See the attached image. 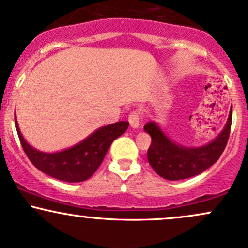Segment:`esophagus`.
I'll list each match as a JSON object with an SVG mask.
<instances>
[{
    "label": "esophagus",
    "mask_w": 248,
    "mask_h": 248,
    "mask_svg": "<svg viewBox=\"0 0 248 248\" xmlns=\"http://www.w3.org/2000/svg\"><path fill=\"white\" fill-rule=\"evenodd\" d=\"M128 121H129V124L132 128H138L140 126L141 122V114L139 110H134V112L130 113V115L128 116Z\"/></svg>",
    "instance_id": "1"
}]
</instances>
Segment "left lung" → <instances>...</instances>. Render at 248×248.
I'll use <instances>...</instances> for the list:
<instances>
[{
	"label": "left lung",
	"instance_id": "8db88e82",
	"mask_svg": "<svg viewBox=\"0 0 248 248\" xmlns=\"http://www.w3.org/2000/svg\"><path fill=\"white\" fill-rule=\"evenodd\" d=\"M232 107L226 124L215 140L202 147H184L170 140L156 122L144 124V132L152 136L148 162L161 177L169 181L186 179L203 172L215 164L223 154L230 136Z\"/></svg>",
	"mask_w": 248,
	"mask_h": 248
}]
</instances>
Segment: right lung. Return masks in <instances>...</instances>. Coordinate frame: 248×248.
<instances>
[{
  "mask_svg": "<svg viewBox=\"0 0 248 248\" xmlns=\"http://www.w3.org/2000/svg\"><path fill=\"white\" fill-rule=\"evenodd\" d=\"M15 124L24 153L37 169L59 181L77 183L96 171L112 142L126 132L129 122L119 121L99 128L76 146L57 153L39 152L31 147L19 130L16 115Z\"/></svg>",
  "mask_w": 248,
  "mask_h": 248,
  "instance_id": "right-lung-1",
  "label": "right lung"
}]
</instances>
